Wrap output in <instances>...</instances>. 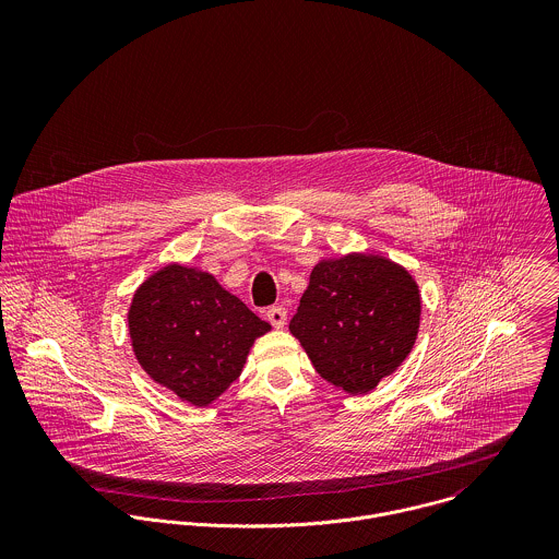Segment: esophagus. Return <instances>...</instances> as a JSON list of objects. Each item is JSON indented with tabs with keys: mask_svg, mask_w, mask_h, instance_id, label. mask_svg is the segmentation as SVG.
<instances>
[{
	"mask_svg": "<svg viewBox=\"0 0 559 559\" xmlns=\"http://www.w3.org/2000/svg\"><path fill=\"white\" fill-rule=\"evenodd\" d=\"M286 319H288V312H286V308H282V306H273V308L266 310V320H269L275 329H282V326L286 324Z\"/></svg>",
	"mask_w": 559,
	"mask_h": 559,
	"instance_id": "34e87169",
	"label": "esophagus"
}]
</instances>
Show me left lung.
<instances>
[{
  "label": "left lung",
  "mask_w": 559,
  "mask_h": 559,
  "mask_svg": "<svg viewBox=\"0 0 559 559\" xmlns=\"http://www.w3.org/2000/svg\"><path fill=\"white\" fill-rule=\"evenodd\" d=\"M421 297L411 273L372 253L320 260L290 333L331 385L372 392L411 353Z\"/></svg>",
  "instance_id": "obj_1"
}]
</instances>
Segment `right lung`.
I'll list each match as a JSON object with an SVG mask.
<instances>
[{"mask_svg":"<svg viewBox=\"0 0 559 559\" xmlns=\"http://www.w3.org/2000/svg\"><path fill=\"white\" fill-rule=\"evenodd\" d=\"M271 331L239 297L200 269L167 264L133 295L129 335L146 374L193 406L239 379L255 337Z\"/></svg>","mask_w":559,"mask_h":559,"instance_id":"1","label":"right lung"}]
</instances>
